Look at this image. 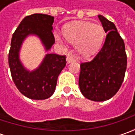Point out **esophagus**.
<instances>
[{
    "mask_svg": "<svg viewBox=\"0 0 135 135\" xmlns=\"http://www.w3.org/2000/svg\"><path fill=\"white\" fill-rule=\"evenodd\" d=\"M75 59V55H74L72 53H69V54L68 55V56H67V62H68V64H69L70 62H72L73 61H74Z\"/></svg>",
    "mask_w": 135,
    "mask_h": 135,
    "instance_id": "obj_1",
    "label": "esophagus"
}]
</instances>
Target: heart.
<instances>
[{
    "label": "heart",
    "instance_id": "obj_1",
    "mask_svg": "<svg viewBox=\"0 0 135 135\" xmlns=\"http://www.w3.org/2000/svg\"><path fill=\"white\" fill-rule=\"evenodd\" d=\"M62 34L68 42L76 44V47L82 54L89 55L100 48L104 37V30L101 25L73 22L63 27Z\"/></svg>",
    "mask_w": 135,
    "mask_h": 135
}]
</instances>
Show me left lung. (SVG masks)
Listing matches in <instances>:
<instances>
[{
	"mask_svg": "<svg viewBox=\"0 0 135 135\" xmlns=\"http://www.w3.org/2000/svg\"><path fill=\"white\" fill-rule=\"evenodd\" d=\"M98 18L107 33L105 42L91 61L80 64L79 86L85 98L104 101L115 95L122 86L127 56L124 41L115 25L101 15Z\"/></svg>",
	"mask_w": 135,
	"mask_h": 135,
	"instance_id": "1",
	"label": "left lung"
}]
</instances>
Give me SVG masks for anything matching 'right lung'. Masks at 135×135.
Masks as SVG:
<instances>
[{
    "label": "right lung",
    "mask_w": 135,
    "mask_h": 135,
    "mask_svg": "<svg viewBox=\"0 0 135 135\" xmlns=\"http://www.w3.org/2000/svg\"><path fill=\"white\" fill-rule=\"evenodd\" d=\"M54 17L46 14L35 13L23 18L13 33L9 52V66L11 76L18 91L27 98L44 100L53 95L57 79L66 65V56L46 54L40 66L34 70H27L19 59L22 42L28 35L39 37L48 51L54 44L52 34Z\"/></svg>",
    "instance_id": "obj_1"
}]
</instances>
